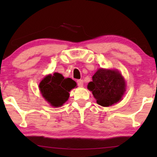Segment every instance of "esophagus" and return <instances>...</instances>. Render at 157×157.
<instances>
[{
    "label": "esophagus",
    "instance_id": "34e87169",
    "mask_svg": "<svg viewBox=\"0 0 157 157\" xmlns=\"http://www.w3.org/2000/svg\"><path fill=\"white\" fill-rule=\"evenodd\" d=\"M77 83H78V85L79 86H82L84 84V81L82 80V79H78V80L77 81Z\"/></svg>",
    "mask_w": 157,
    "mask_h": 157
}]
</instances>
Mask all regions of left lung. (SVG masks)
<instances>
[{
    "label": "left lung",
    "mask_w": 157,
    "mask_h": 157,
    "mask_svg": "<svg viewBox=\"0 0 157 157\" xmlns=\"http://www.w3.org/2000/svg\"><path fill=\"white\" fill-rule=\"evenodd\" d=\"M87 86L98 105L109 107L122 100L125 92V80L117 70L99 68Z\"/></svg>",
    "instance_id": "left-lung-1"
}]
</instances>
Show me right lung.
<instances>
[{
    "instance_id": "right-lung-1",
    "label": "right lung",
    "mask_w": 157,
    "mask_h": 157,
    "mask_svg": "<svg viewBox=\"0 0 157 157\" xmlns=\"http://www.w3.org/2000/svg\"><path fill=\"white\" fill-rule=\"evenodd\" d=\"M76 82L71 78H64L62 74L55 73L41 81L39 90L45 100L55 107H62L68 100L69 93L76 86Z\"/></svg>"
}]
</instances>
